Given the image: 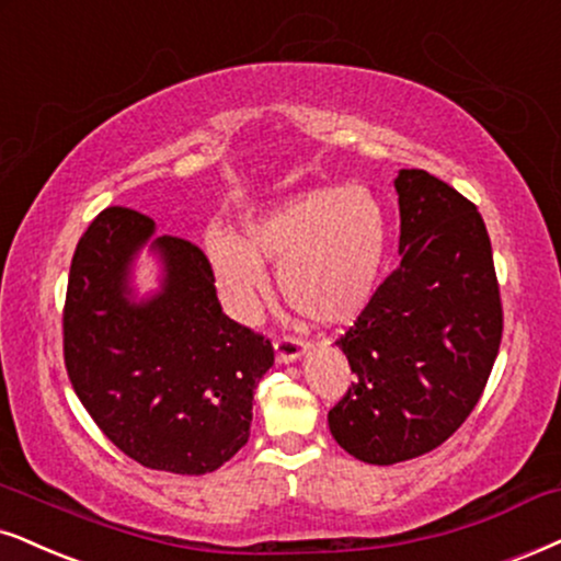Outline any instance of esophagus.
Segmentation results:
<instances>
[{"label":"esophagus","mask_w":561,"mask_h":561,"mask_svg":"<svg viewBox=\"0 0 561 561\" xmlns=\"http://www.w3.org/2000/svg\"><path fill=\"white\" fill-rule=\"evenodd\" d=\"M305 352H308V344L297 342V339H279V342H276V344H274V354H276V363H279V365H289V363H297V359H300Z\"/></svg>","instance_id":"1"}]
</instances>
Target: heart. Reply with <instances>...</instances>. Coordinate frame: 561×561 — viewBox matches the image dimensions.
Returning <instances> with one entry per match:
<instances>
[{"instance_id":"1","label":"heart","mask_w":561,"mask_h":561,"mask_svg":"<svg viewBox=\"0 0 561 561\" xmlns=\"http://www.w3.org/2000/svg\"><path fill=\"white\" fill-rule=\"evenodd\" d=\"M219 297L253 323L268 295L266 261L297 313L323 325L352 321L370 302L386 253V222L363 186L308 188L243 222V240L204 238Z\"/></svg>"}]
</instances>
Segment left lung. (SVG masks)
I'll return each mask as SVG.
<instances>
[{"mask_svg": "<svg viewBox=\"0 0 561 561\" xmlns=\"http://www.w3.org/2000/svg\"><path fill=\"white\" fill-rule=\"evenodd\" d=\"M393 186L401 264L336 342L357 378L329 411L333 439L373 466L443 445L477 407L502 339L477 207L427 170H399Z\"/></svg>", "mask_w": 561, "mask_h": 561, "instance_id": "8db88e82", "label": "left lung"}]
</instances>
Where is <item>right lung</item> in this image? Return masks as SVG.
Returning a JSON list of instances; mask_svg holds the SVG:
<instances>
[{
	"mask_svg": "<svg viewBox=\"0 0 561 561\" xmlns=\"http://www.w3.org/2000/svg\"><path fill=\"white\" fill-rule=\"evenodd\" d=\"M141 250L159 287L139 294ZM64 363L105 437L154 471H217L248 443L253 391L274 365L264 336L230 321L207 256L108 207L77 243L64 305Z\"/></svg>",
	"mask_w": 561,
	"mask_h": 561,
	"instance_id": "add662e5",
	"label": "right lung"
}]
</instances>
